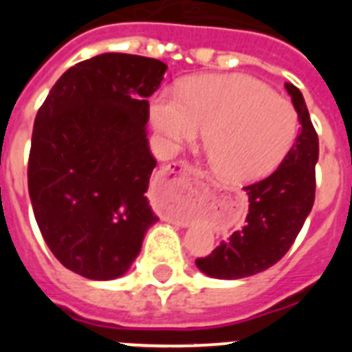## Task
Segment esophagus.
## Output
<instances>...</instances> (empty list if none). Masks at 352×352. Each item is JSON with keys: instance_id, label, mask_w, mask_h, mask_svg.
Here are the masks:
<instances>
[{"instance_id": "34e87169", "label": "esophagus", "mask_w": 352, "mask_h": 352, "mask_svg": "<svg viewBox=\"0 0 352 352\" xmlns=\"http://www.w3.org/2000/svg\"><path fill=\"white\" fill-rule=\"evenodd\" d=\"M195 170L190 166H179L173 164L162 170L160 178L157 182V188L162 195L170 199H186L190 197L195 188Z\"/></svg>"}]
</instances>
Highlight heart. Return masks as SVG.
<instances>
[{
	"label": "heart",
	"instance_id": "1",
	"mask_svg": "<svg viewBox=\"0 0 352 352\" xmlns=\"http://www.w3.org/2000/svg\"><path fill=\"white\" fill-rule=\"evenodd\" d=\"M151 123L167 151L192 142L206 129L217 174L250 183L280 166L298 135L294 105L247 76H197L182 89H162L149 105Z\"/></svg>",
	"mask_w": 352,
	"mask_h": 352
}]
</instances>
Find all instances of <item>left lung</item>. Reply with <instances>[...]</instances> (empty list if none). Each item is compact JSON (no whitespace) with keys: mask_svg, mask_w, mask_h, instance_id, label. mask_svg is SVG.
I'll return each mask as SVG.
<instances>
[{"mask_svg":"<svg viewBox=\"0 0 352 352\" xmlns=\"http://www.w3.org/2000/svg\"><path fill=\"white\" fill-rule=\"evenodd\" d=\"M285 89L301 123L300 135L275 173L245 186L248 214L243 229L210 256L195 259L197 268L213 278H245L272 268L287 254L314 206L319 139L300 89L291 82Z\"/></svg>","mask_w":352,"mask_h":352,"instance_id":"obj_1","label":"left lung"}]
</instances>
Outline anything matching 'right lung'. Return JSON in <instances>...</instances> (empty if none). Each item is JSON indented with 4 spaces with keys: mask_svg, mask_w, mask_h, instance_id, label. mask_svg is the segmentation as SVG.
<instances>
[{
    "mask_svg": "<svg viewBox=\"0 0 352 352\" xmlns=\"http://www.w3.org/2000/svg\"><path fill=\"white\" fill-rule=\"evenodd\" d=\"M167 65L107 52L68 68L38 109L28 162L36 223L65 268L113 280L158 220L146 197L157 160L149 102Z\"/></svg>",
    "mask_w": 352,
    "mask_h": 352,
    "instance_id": "add662e5",
    "label": "right lung"
}]
</instances>
